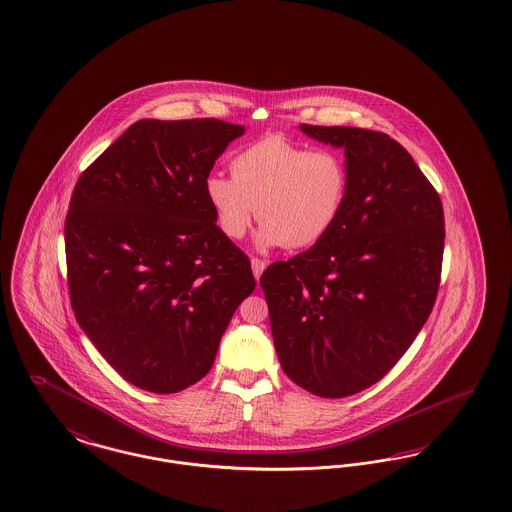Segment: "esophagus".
I'll return each instance as SVG.
<instances>
[{"mask_svg":"<svg viewBox=\"0 0 512 512\" xmlns=\"http://www.w3.org/2000/svg\"><path fill=\"white\" fill-rule=\"evenodd\" d=\"M251 269H253V276H255V280H259L263 271L267 269V263H265V261H261V259H251Z\"/></svg>","mask_w":512,"mask_h":512,"instance_id":"34e87169","label":"esophagus"}]
</instances>
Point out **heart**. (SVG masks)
<instances>
[{"label": "heart", "mask_w": 512, "mask_h": 512, "mask_svg": "<svg viewBox=\"0 0 512 512\" xmlns=\"http://www.w3.org/2000/svg\"><path fill=\"white\" fill-rule=\"evenodd\" d=\"M232 178L211 174L205 195L216 224L230 240H240L255 218L259 249L311 247L336 224L346 203L348 168L338 152L265 137L238 152Z\"/></svg>", "instance_id": "b5f03b06"}]
</instances>
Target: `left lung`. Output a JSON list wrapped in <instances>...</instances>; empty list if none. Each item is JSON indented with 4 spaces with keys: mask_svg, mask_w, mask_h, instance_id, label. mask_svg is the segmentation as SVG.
<instances>
[{
    "mask_svg": "<svg viewBox=\"0 0 512 512\" xmlns=\"http://www.w3.org/2000/svg\"><path fill=\"white\" fill-rule=\"evenodd\" d=\"M344 149L346 203L331 232L261 276L284 373L342 398L381 381L425 325L437 298L445 216L433 185L387 133L300 125Z\"/></svg>",
    "mask_w": 512,
    "mask_h": 512,
    "instance_id": "obj_1",
    "label": "left lung"
}]
</instances>
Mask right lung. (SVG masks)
I'll return each instance as SVG.
<instances>
[{
  "label": "right lung",
  "instance_id": "add662e5",
  "mask_svg": "<svg viewBox=\"0 0 512 512\" xmlns=\"http://www.w3.org/2000/svg\"><path fill=\"white\" fill-rule=\"evenodd\" d=\"M243 125L139 120L77 181L65 218L71 307L125 381L156 394L211 371L255 290L247 255L216 226L205 180Z\"/></svg>",
  "mask_w": 512,
  "mask_h": 512
}]
</instances>
